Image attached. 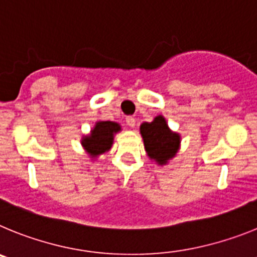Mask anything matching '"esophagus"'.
<instances>
[{
  "label": "esophagus",
  "instance_id": "obj_1",
  "mask_svg": "<svg viewBox=\"0 0 257 257\" xmlns=\"http://www.w3.org/2000/svg\"><path fill=\"white\" fill-rule=\"evenodd\" d=\"M126 124L130 127H135V118L134 117H127L126 118Z\"/></svg>",
  "mask_w": 257,
  "mask_h": 257
}]
</instances>
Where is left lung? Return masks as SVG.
<instances>
[{"mask_svg": "<svg viewBox=\"0 0 257 257\" xmlns=\"http://www.w3.org/2000/svg\"><path fill=\"white\" fill-rule=\"evenodd\" d=\"M140 134L147 154L158 165H166L178 153L180 135L170 130L163 115H157L152 122H144L140 126Z\"/></svg>", "mask_w": 257, "mask_h": 257, "instance_id": "1", "label": "left lung"}]
</instances>
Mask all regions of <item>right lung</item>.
I'll return each instance as SVG.
<instances>
[{"label":"right lung","instance_id":"obj_1","mask_svg":"<svg viewBox=\"0 0 257 257\" xmlns=\"http://www.w3.org/2000/svg\"><path fill=\"white\" fill-rule=\"evenodd\" d=\"M121 131V126L117 122L99 121L94 126L91 133L82 138V147L92 158L105 153L112 148L114 134Z\"/></svg>","mask_w":257,"mask_h":257}]
</instances>
